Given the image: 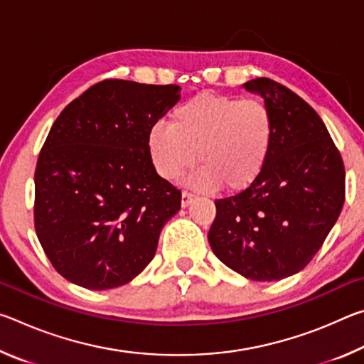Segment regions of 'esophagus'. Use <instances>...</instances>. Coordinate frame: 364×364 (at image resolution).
I'll return each instance as SVG.
<instances>
[{"instance_id":"obj_1","label":"esophagus","mask_w":364,"mask_h":364,"mask_svg":"<svg viewBox=\"0 0 364 364\" xmlns=\"http://www.w3.org/2000/svg\"><path fill=\"white\" fill-rule=\"evenodd\" d=\"M194 194H191V193H188V191H183V194H181V205L186 208V207H189L191 205V202L194 200Z\"/></svg>"}]
</instances>
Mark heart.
I'll list each match as a JSON object with an SVG mask.
<instances>
[{
	"label": "heart",
	"instance_id": "heart-1",
	"mask_svg": "<svg viewBox=\"0 0 364 364\" xmlns=\"http://www.w3.org/2000/svg\"><path fill=\"white\" fill-rule=\"evenodd\" d=\"M274 139V119L267 104L234 96L199 95L171 112L170 125L156 123L147 149L157 173L175 181L196 159L202 164L188 183L200 191L231 193L260 178Z\"/></svg>",
	"mask_w": 364,
	"mask_h": 364
}]
</instances>
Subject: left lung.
I'll use <instances>...</instances> for the list:
<instances>
[{
  "label": "left lung",
  "mask_w": 364,
  "mask_h": 364,
  "mask_svg": "<svg viewBox=\"0 0 364 364\" xmlns=\"http://www.w3.org/2000/svg\"><path fill=\"white\" fill-rule=\"evenodd\" d=\"M242 86L273 114V147L252 186L215 200L208 242L244 278L279 281L304 269L336 225L345 168L321 117L299 95L269 78Z\"/></svg>",
  "instance_id": "1"
}]
</instances>
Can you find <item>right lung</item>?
I'll list each match as a JSON object with an SVG mask.
<instances>
[{
	"label": "right lung",
	"mask_w": 364,
	"mask_h": 364,
	"mask_svg": "<svg viewBox=\"0 0 364 364\" xmlns=\"http://www.w3.org/2000/svg\"><path fill=\"white\" fill-rule=\"evenodd\" d=\"M180 90L104 80L53 123L35 170V230L67 281L119 287L156 255L181 193L159 176L147 133L181 100Z\"/></svg>",
	"instance_id": "right-lung-1"
}]
</instances>
